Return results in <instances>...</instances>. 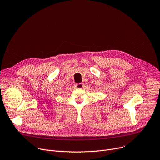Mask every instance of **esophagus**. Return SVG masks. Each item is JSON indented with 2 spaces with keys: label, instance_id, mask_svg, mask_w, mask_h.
I'll return each instance as SVG.
<instances>
[{
  "label": "esophagus",
  "instance_id": "34e87169",
  "mask_svg": "<svg viewBox=\"0 0 160 160\" xmlns=\"http://www.w3.org/2000/svg\"><path fill=\"white\" fill-rule=\"evenodd\" d=\"M84 84L83 83H78V84H75V87L76 88H82L84 87Z\"/></svg>",
  "mask_w": 160,
  "mask_h": 160
}]
</instances>
